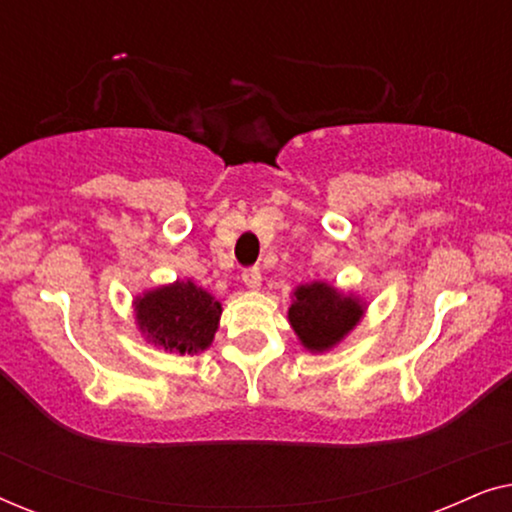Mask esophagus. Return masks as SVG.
Wrapping results in <instances>:
<instances>
[{
	"label": "esophagus",
	"instance_id": "esophagus-1",
	"mask_svg": "<svg viewBox=\"0 0 512 512\" xmlns=\"http://www.w3.org/2000/svg\"><path fill=\"white\" fill-rule=\"evenodd\" d=\"M242 282H244V286H247V289L258 291V289H261V282H263L261 270H258V268L244 270V272H242Z\"/></svg>",
	"mask_w": 512,
	"mask_h": 512
}]
</instances>
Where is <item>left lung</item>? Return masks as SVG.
I'll use <instances>...</instances> for the list:
<instances>
[{"label": "left lung", "instance_id": "1", "mask_svg": "<svg viewBox=\"0 0 512 512\" xmlns=\"http://www.w3.org/2000/svg\"><path fill=\"white\" fill-rule=\"evenodd\" d=\"M366 310L368 305L361 296L340 291L328 282H310L293 289L286 317L307 352L324 354L359 326Z\"/></svg>", "mask_w": 512, "mask_h": 512}]
</instances>
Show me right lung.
<instances>
[{"mask_svg":"<svg viewBox=\"0 0 512 512\" xmlns=\"http://www.w3.org/2000/svg\"><path fill=\"white\" fill-rule=\"evenodd\" d=\"M135 324L146 342L167 354L193 356L212 345L223 307L191 279L156 286L132 300Z\"/></svg>","mask_w":512,"mask_h":512,"instance_id":"obj_1","label":"right lung"}]
</instances>
